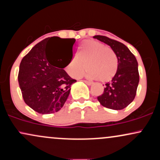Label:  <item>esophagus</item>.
I'll return each mask as SVG.
<instances>
[{
    "instance_id": "obj_1",
    "label": "esophagus",
    "mask_w": 160,
    "mask_h": 160,
    "mask_svg": "<svg viewBox=\"0 0 160 160\" xmlns=\"http://www.w3.org/2000/svg\"><path fill=\"white\" fill-rule=\"evenodd\" d=\"M82 81H83L84 82H85V83H86L87 84V85H89V86H90V85H92V82H90V81H88V80H82Z\"/></svg>"
}]
</instances>
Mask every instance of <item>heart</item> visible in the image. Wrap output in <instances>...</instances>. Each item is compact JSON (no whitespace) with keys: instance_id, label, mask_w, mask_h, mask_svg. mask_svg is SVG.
Segmentation results:
<instances>
[{"instance_id":"obj_1","label":"heart","mask_w":160,"mask_h":160,"mask_svg":"<svg viewBox=\"0 0 160 160\" xmlns=\"http://www.w3.org/2000/svg\"><path fill=\"white\" fill-rule=\"evenodd\" d=\"M86 67V76L102 82L111 80L117 71V58L113 49L94 40L83 41L79 47L78 56H74L66 66L70 76L79 78Z\"/></svg>"}]
</instances>
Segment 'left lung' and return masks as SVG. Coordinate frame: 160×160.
<instances>
[{"mask_svg": "<svg viewBox=\"0 0 160 160\" xmlns=\"http://www.w3.org/2000/svg\"><path fill=\"white\" fill-rule=\"evenodd\" d=\"M111 47L117 57V71L111 82L105 84L98 100L104 107L113 110L126 108L135 98L139 82L138 62L128 47L105 36L93 37Z\"/></svg>", "mask_w": 160, "mask_h": 160, "instance_id": "obj_1", "label": "left lung"}]
</instances>
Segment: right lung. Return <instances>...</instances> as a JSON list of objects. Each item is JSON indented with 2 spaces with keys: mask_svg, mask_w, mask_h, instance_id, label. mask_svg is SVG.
<instances>
[{
  "mask_svg": "<svg viewBox=\"0 0 160 160\" xmlns=\"http://www.w3.org/2000/svg\"><path fill=\"white\" fill-rule=\"evenodd\" d=\"M74 38L52 37L34 46L19 65L18 81L25 102L34 111L42 114L58 112L63 107L77 82L64 68L73 57ZM57 48L56 55L50 51Z\"/></svg>",
  "mask_w": 160,
  "mask_h": 160,
  "instance_id": "add662e5",
  "label": "right lung"
}]
</instances>
